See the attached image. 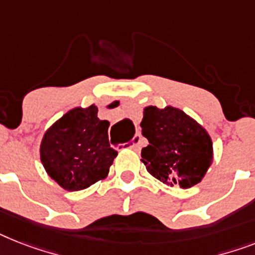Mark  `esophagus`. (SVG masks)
<instances>
[{
  "instance_id": "1",
  "label": "esophagus",
  "mask_w": 255,
  "mask_h": 255,
  "mask_svg": "<svg viewBox=\"0 0 255 255\" xmlns=\"http://www.w3.org/2000/svg\"><path fill=\"white\" fill-rule=\"evenodd\" d=\"M131 144H130V148L134 151H139L140 150V134H135L132 136Z\"/></svg>"
}]
</instances>
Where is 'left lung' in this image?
Instances as JSON below:
<instances>
[{
	"mask_svg": "<svg viewBox=\"0 0 255 255\" xmlns=\"http://www.w3.org/2000/svg\"><path fill=\"white\" fill-rule=\"evenodd\" d=\"M140 126L150 143L142 148L148 173L170 186L188 189L198 184L212 161L207 131L173 107H147Z\"/></svg>",
	"mask_w": 255,
	"mask_h": 255,
	"instance_id": "obj_1",
	"label": "left lung"
}]
</instances>
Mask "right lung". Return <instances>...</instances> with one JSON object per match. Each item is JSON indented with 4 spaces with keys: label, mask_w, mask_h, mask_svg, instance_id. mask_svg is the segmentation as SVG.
Wrapping results in <instances>:
<instances>
[{
    "label": "right lung",
    "mask_w": 255,
    "mask_h": 255,
    "mask_svg": "<svg viewBox=\"0 0 255 255\" xmlns=\"http://www.w3.org/2000/svg\"><path fill=\"white\" fill-rule=\"evenodd\" d=\"M108 128L107 120H99L96 105H91L71 109L45 132L41 163L61 188L82 190L108 174L117 156L109 144Z\"/></svg>",
    "instance_id": "obj_1"
}]
</instances>
